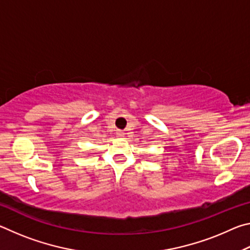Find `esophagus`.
Wrapping results in <instances>:
<instances>
[{"label":"esophagus","instance_id":"esophagus-1","mask_svg":"<svg viewBox=\"0 0 250 250\" xmlns=\"http://www.w3.org/2000/svg\"><path fill=\"white\" fill-rule=\"evenodd\" d=\"M116 133H117L118 137H124V135H125V132L122 130H117Z\"/></svg>","mask_w":250,"mask_h":250}]
</instances>
